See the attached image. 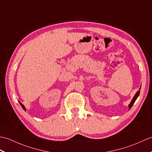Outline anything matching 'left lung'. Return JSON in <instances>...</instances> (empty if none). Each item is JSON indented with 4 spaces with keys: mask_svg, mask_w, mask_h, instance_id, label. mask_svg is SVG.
<instances>
[{
    "mask_svg": "<svg viewBox=\"0 0 152 152\" xmlns=\"http://www.w3.org/2000/svg\"><path fill=\"white\" fill-rule=\"evenodd\" d=\"M140 88H141V86H140V89H139V90H138V91L136 93V94L134 95V96H133V99L131 100V102H130V104H129V110L131 108V107L132 106H133V104L134 103V102L136 101V100H137V99L138 97V96H139V95H140Z\"/></svg>",
    "mask_w": 152,
    "mask_h": 152,
    "instance_id": "8db88e82",
    "label": "left lung"
}]
</instances>
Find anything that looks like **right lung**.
Masks as SVG:
<instances>
[{
  "label": "right lung",
  "instance_id": "1",
  "mask_svg": "<svg viewBox=\"0 0 152 152\" xmlns=\"http://www.w3.org/2000/svg\"><path fill=\"white\" fill-rule=\"evenodd\" d=\"M19 102V104H20V105H21V107H22V108H23V110H25H25H26V109H25V106H24V105H23V104H22V103H21V102Z\"/></svg>",
  "mask_w": 152,
  "mask_h": 152
}]
</instances>
